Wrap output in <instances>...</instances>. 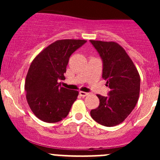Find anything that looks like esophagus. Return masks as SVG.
<instances>
[{
  "label": "esophagus",
  "mask_w": 160,
  "mask_h": 160,
  "mask_svg": "<svg viewBox=\"0 0 160 160\" xmlns=\"http://www.w3.org/2000/svg\"><path fill=\"white\" fill-rule=\"evenodd\" d=\"M88 94H89V93H87V92H84V91H80V95L81 97H86L88 96Z\"/></svg>",
  "instance_id": "esophagus-1"
}]
</instances>
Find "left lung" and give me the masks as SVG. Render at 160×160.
<instances>
[{"mask_svg":"<svg viewBox=\"0 0 160 160\" xmlns=\"http://www.w3.org/2000/svg\"><path fill=\"white\" fill-rule=\"evenodd\" d=\"M90 41L102 59V77L111 89L108 97L97 95L99 106L90 111V115L101 125L115 126L125 120L138 102L139 73L125 50L117 42Z\"/></svg>","mask_w":160,"mask_h":160,"instance_id":"left-lung-1","label":"left lung"}]
</instances>
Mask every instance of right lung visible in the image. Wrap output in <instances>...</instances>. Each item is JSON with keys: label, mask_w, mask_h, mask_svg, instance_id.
<instances>
[{"label": "right lung", "mask_w": 160, "mask_h": 160, "mask_svg": "<svg viewBox=\"0 0 160 160\" xmlns=\"http://www.w3.org/2000/svg\"><path fill=\"white\" fill-rule=\"evenodd\" d=\"M86 40H57L40 52L31 63L25 90L31 110L40 120L54 123L70 112L79 92L61 87L69 59Z\"/></svg>", "instance_id": "1"}]
</instances>
